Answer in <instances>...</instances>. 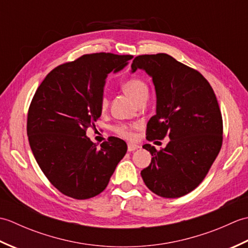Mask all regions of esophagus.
Returning a JSON list of instances; mask_svg holds the SVG:
<instances>
[{"label": "esophagus", "instance_id": "34e87169", "mask_svg": "<svg viewBox=\"0 0 248 248\" xmlns=\"http://www.w3.org/2000/svg\"><path fill=\"white\" fill-rule=\"evenodd\" d=\"M140 146L139 145H135V144H128V151H134L136 149H139Z\"/></svg>", "mask_w": 248, "mask_h": 248}]
</instances>
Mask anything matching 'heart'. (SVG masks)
I'll return each mask as SVG.
<instances>
[{
	"mask_svg": "<svg viewBox=\"0 0 248 248\" xmlns=\"http://www.w3.org/2000/svg\"><path fill=\"white\" fill-rule=\"evenodd\" d=\"M121 88H123L124 93L132 99L136 104L140 102L141 100H147V97H148V86H147V84L141 78H130V80L125 81ZM108 100L107 94H103L101 98V108L104 110L108 108ZM136 128H138L136 124H121L116 127L115 131L117 132V134L123 136L124 139H132L134 136L133 131Z\"/></svg>",
	"mask_w": 248,
	"mask_h": 248,
	"instance_id": "obj_1",
	"label": "heart"
}]
</instances>
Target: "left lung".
I'll return each instance as SVG.
<instances>
[{
  "mask_svg": "<svg viewBox=\"0 0 248 248\" xmlns=\"http://www.w3.org/2000/svg\"><path fill=\"white\" fill-rule=\"evenodd\" d=\"M132 73L152 78L156 110L147 124L149 140L170 141L157 151L146 144L151 163L140 171L152 193L178 198L196 188L217 159L223 143V119L217 97L202 73L165 53L140 55Z\"/></svg>",
  "mask_w": 248,
  "mask_h": 248,
  "instance_id": "obj_1",
  "label": "left lung"
}]
</instances>
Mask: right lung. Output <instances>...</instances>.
Here are the masks:
<instances>
[{
  "instance_id": "add662e5",
  "label": "right lung",
  "mask_w": 248,
  "mask_h": 248,
  "mask_svg": "<svg viewBox=\"0 0 248 248\" xmlns=\"http://www.w3.org/2000/svg\"><path fill=\"white\" fill-rule=\"evenodd\" d=\"M132 59L83 55L56 67L37 88L28 114L30 146L45 176L66 196L88 199L103 192L127 152V144L117 138L98 148L86 130L101 116L108 75Z\"/></svg>"
}]
</instances>
